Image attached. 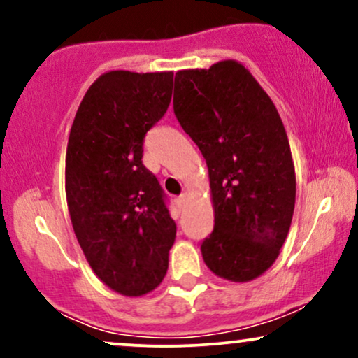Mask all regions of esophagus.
Returning a JSON list of instances; mask_svg holds the SVG:
<instances>
[{"label": "esophagus", "instance_id": "1", "mask_svg": "<svg viewBox=\"0 0 358 358\" xmlns=\"http://www.w3.org/2000/svg\"><path fill=\"white\" fill-rule=\"evenodd\" d=\"M185 202H187V195H185V193H183V195L176 196V199H175V203H176V207H178V208H182L183 205H185Z\"/></svg>", "mask_w": 358, "mask_h": 358}]
</instances>
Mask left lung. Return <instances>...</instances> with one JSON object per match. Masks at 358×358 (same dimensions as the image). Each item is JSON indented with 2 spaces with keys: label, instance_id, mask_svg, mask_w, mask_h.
I'll list each match as a JSON object with an SVG mask.
<instances>
[{
  "label": "left lung",
  "instance_id": "left-lung-1",
  "mask_svg": "<svg viewBox=\"0 0 358 358\" xmlns=\"http://www.w3.org/2000/svg\"><path fill=\"white\" fill-rule=\"evenodd\" d=\"M173 109L208 166L213 231L202 242L207 268L248 282L266 273L289 232L296 175L279 113L241 62L175 76Z\"/></svg>",
  "mask_w": 358,
  "mask_h": 358
}]
</instances>
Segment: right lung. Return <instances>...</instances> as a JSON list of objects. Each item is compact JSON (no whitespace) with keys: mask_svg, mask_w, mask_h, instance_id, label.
Segmentation results:
<instances>
[{"mask_svg":"<svg viewBox=\"0 0 358 358\" xmlns=\"http://www.w3.org/2000/svg\"><path fill=\"white\" fill-rule=\"evenodd\" d=\"M173 72L110 71L85 92L71 127L65 193L72 227L96 276L122 296L165 278L176 225L143 165L145 134L166 113Z\"/></svg>","mask_w":358,"mask_h":358,"instance_id":"1","label":"right lung"}]
</instances>
